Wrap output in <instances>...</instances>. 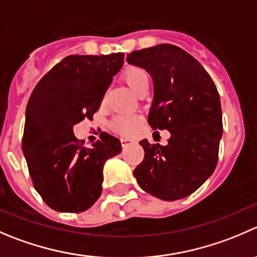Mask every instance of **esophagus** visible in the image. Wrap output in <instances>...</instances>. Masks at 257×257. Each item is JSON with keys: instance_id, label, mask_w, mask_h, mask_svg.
<instances>
[{"instance_id": "1", "label": "esophagus", "mask_w": 257, "mask_h": 257, "mask_svg": "<svg viewBox=\"0 0 257 257\" xmlns=\"http://www.w3.org/2000/svg\"><path fill=\"white\" fill-rule=\"evenodd\" d=\"M133 142L134 141H132V139H129V138H123L121 139V146L126 147V146H129V144L133 143Z\"/></svg>"}]
</instances>
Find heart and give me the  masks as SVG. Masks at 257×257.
I'll list each match as a JSON object with an SVG mask.
<instances>
[{"label":"heart","instance_id":"heart-1","mask_svg":"<svg viewBox=\"0 0 257 257\" xmlns=\"http://www.w3.org/2000/svg\"><path fill=\"white\" fill-rule=\"evenodd\" d=\"M123 80L129 85V88L137 94H141L142 91L148 89L149 86V75L144 69L139 66H129L124 70ZM139 123V118L136 115H126L120 114L111 119V128L114 132L121 134V136H131L136 131L137 125Z\"/></svg>","mask_w":257,"mask_h":257}]
</instances>
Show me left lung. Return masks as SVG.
I'll return each instance as SVG.
<instances>
[{
    "instance_id": "1",
    "label": "left lung",
    "mask_w": 257,
    "mask_h": 257,
    "mask_svg": "<svg viewBox=\"0 0 257 257\" xmlns=\"http://www.w3.org/2000/svg\"><path fill=\"white\" fill-rule=\"evenodd\" d=\"M126 61L153 79L148 124L171 133L167 146L139 142L144 159L134 169L142 189L164 201L181 200L213 173L222 137L217 88L195 57L178 46L161 44L133 51Z\"/></svg>"
}]
</instances>
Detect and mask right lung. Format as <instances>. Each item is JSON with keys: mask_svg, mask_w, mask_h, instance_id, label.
I'll return each mask as SVG.
<instances>
[{"mask_svg": "<svg viewBox=\"0 0 257 257\" xmlns=\"http://www.w3.org/2000/svg\"><path fill=\"white\" fill-rule=\"evenodd\" d=\"M124 54L70 55L37 83L26 108L22 151L35 189L50 208L79 213L101 195L103 167L121 152L110 134L85 148L73 126L93 119Z\"/></svg>", "mask_w": 257, "mask_h": 257, "instance_id": "right-lung-1", "label": "right lung"}]
</instances>
